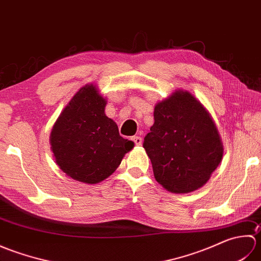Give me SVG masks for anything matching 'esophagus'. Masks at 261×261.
<instances>
[{"instance_id": "34e87169", "label": "esophagus", "mask_w": 261, "mask_h": 261, "mask_svg": "<svg viewBox=\"0 0 261 261\" xmlns=\"http://www.w3.org/2000/svg\"><path fill=\"white\" fill-rule=\"evenodd\" d=\"M132 140L135 141V143L137 146H140L141 143H142V139H141V137H138V136H135V137H132Z\"/></svg>"}]
</instances>
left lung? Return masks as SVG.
Here are the masks:
<instances>
[{
  "label": "left lung",
  "mask_w": 261,
  "mask_h": 261,
  "mask_svg": "<svg viewBox=\"0 0 261 261\" xmlns=\"http://www.w3.org/2000/svg\"><path fill=\"white\" fill-rule=\"evenodd\" d=\"M153 118L143 148L156 180L176 194L192 193L206 184L224 151L207 109L191 92L176 90L154 105Z\"/></svg>",
  "instance_id": "1"
}]
</instances>
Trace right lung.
<instances>
[{"instance_id":"1","label":"right lung","mask_w":261,"mask_h":261,"mask_svg":"<svg viewBox=\"0 0 261 261\" xmlns=\"http://www.w3.org/2000/svg\"><path fill=\"white\" fill-rule=\"evenodd\" d=\"M107 98L95 84H86L71 97L51 129L50 148L59 168L74 180L97 184L119 167L134 141L119 134L105 114Z\"/></svg>"}]
</instances>
